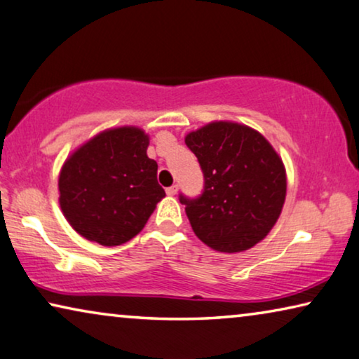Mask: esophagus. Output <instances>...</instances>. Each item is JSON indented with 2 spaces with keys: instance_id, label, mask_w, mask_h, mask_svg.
<instances>
[{
  "instance_id": "obj_1",
  "label": "esophagus",
  "mask_w": 359,
  "mask_h": 359,
  "mask_svg": "<svg viewBox=\"0 0 359 359\" xmlns=\"http://www.w3.org/2000/svg\"><path fill=\"white\" fill-rule=\"evenodd\" d=\"M177 191H179V187H177V185L168 187V189H165V194H168L169 196H174V195H177Z\"/></svg>"
}]
</instances>
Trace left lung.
Instances as JSON below:
<instances>
[{"instance_id":"8db88e82","label":"left lung","mask_w":359,"mask_h":359,"mask_svg":"<svg viewBox=\"0 0 359 359\" xmlns=\"http://www.w3.org/2000/svg\"><path fill=\"white\" fill-rule=\"evenodd\" d=\"M203 170L201 195H179L191 229L208 247L224 253L261 242L280 216L287 194L282 159L247 126L211 122L185 137Z\"/></svg>"}]
</instances>
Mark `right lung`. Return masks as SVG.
I'll return each mask as SVG.
<instances>
[{"label":"right lung","instance_id":"1","mask_svg":"<svg viewBox=\"0 0 359 359\" xmlns=\"http://www.w3.org/2000/svg\"><path fill=\"white\" fill-rule=\"evenodd\" d=\"M148 135L137 127L101 132L64 163L60 205L82 237L103 247L128 242L165 196L158 164L147 156Z\"/></svg>","mask_w":359,"mask_h":359}]
</instances>
